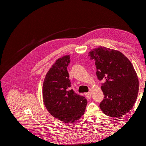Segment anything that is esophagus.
Here are the masks:
<instances>
[{
    "label": "esophagus",
    "mask_w": 146,
    "mask_h": 146,
    "mask_svg": "<svg viewBox=\"0 0 146 146\" xmlns=\"http://www.w3.org/2000/svg\"><path fill=\"white\" fill-rule=\"evenodd\" d=\"M91 92H87V93H85V96L88 99H90L91 98Z\"/></svg>",
    "instance_id": "esophagus-1"
}]
</instances>
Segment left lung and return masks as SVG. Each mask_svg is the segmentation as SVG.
<instances>
[{
	"label": "left lung",
	"instance_id": "1",
	"mask_svg": "<svg viewBox=\"0 0 146 146\" xmlns=\"http://www.w3.org/2000/svg\"><path fill=\"white\" fill-rule=\"evenodd\" d=\"M89 56L95 60L99 80H105L101 86L104 94L101 110L113 117L124 115L133 108L139 91L138 78L130 61L121 52L102 46L91 50Z\"/></svg>",
	"mask_w": 146,
	"mask_h": 146
}]
</instances>
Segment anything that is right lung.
Instances as JSON below:
<instances>
[{
    "label": "right lung",
    "instance_id": "obj_1",
    "mask_svg": "<svg viewBox=\"0 0 146 146\" xmlns=\"http://www.w3.org/2000/svg\"><path fill=\"white\" fill-rule=\"evenodd\" d=\"M69 63V55L57 60L46 74L42 85V99L47 111L65 123H72L80 119L87 105L85 97L70 90L67 70Z\"/></svg>",
    "mask_w": 146,
    "mask_h": 146
}]
</instances>
